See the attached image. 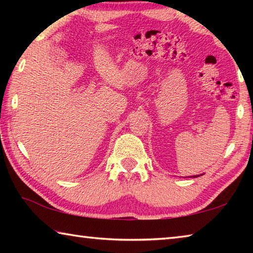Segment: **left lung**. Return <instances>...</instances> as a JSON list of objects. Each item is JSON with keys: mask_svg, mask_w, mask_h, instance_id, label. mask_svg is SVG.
Returning a JSON list of instances; mask_svg holds the SVG:
<instances>
[{"mask_svg": "<svg viewBox=\"0 0 253 253\" xmlns=\"http://www.w3.org/2000/svg\"><path fill=\"white\" fill-rule=\"evenodd\" d=\"M201 175H203V174H201ZM201 175H193L192 177H199V176H201Z\"/></svg>", "mask_w": 253, "mask_h": 253, "instance_id": "obj_1", "label": "left lung"}]
</instances>
